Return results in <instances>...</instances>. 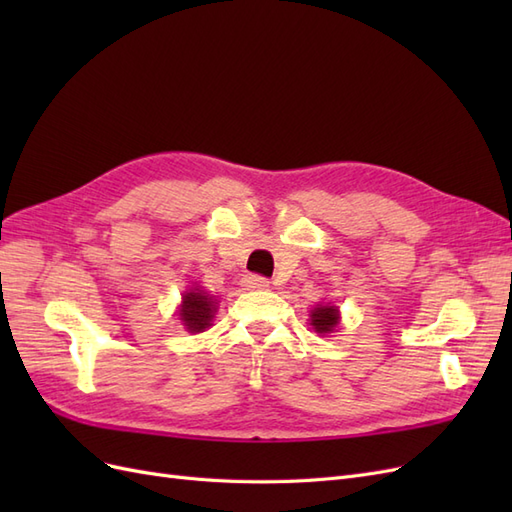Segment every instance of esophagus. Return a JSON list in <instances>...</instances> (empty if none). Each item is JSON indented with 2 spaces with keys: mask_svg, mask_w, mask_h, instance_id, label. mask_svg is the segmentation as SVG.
Segmentation results:
<instances>
[{
  "mask_svg": "<svg viewBox=\"0 0 512 512\" xmlns=\"http://www.w3.org/2000/svg\"><path fill=\"white\" fill-rule=\"evenodd\" d=\"M243 286L247 290H267L269 288V280L262 275H245L243 277Z\"/></svg>",
  "mask_w": 512,
  "mask_h": 512,
  "instance_id": "obj_1",
  "label": "esophagus"
}]
</instances>
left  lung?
Segmentation results:
<instances>
[{
  "mask_svg": "<svg viewBox=\"0 0 512 512\" xmlns=\"http://www.w3.org/2000/svg\"><path fill=\"white\" fill-rule=\"evenodd\" d=\"M309 324H312L316 333L329 335L337 329V324H339V309L331 303L316 305L312 312H309Z\"/></svg>",
  "mask_w": 512,
  "mask_h": 512,
  "instance_id": "1",
  "label": "left lung"
}]
</instances>
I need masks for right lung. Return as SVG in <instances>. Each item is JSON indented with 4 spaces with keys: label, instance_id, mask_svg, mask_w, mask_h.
<instances>
[{
    "label": "right lung",
    "instance_id": "right-lung-1",
    "mask_svg": "<svg viewBox=\"0 0 512 512\" xmlns=\"http://www.w3.org/2000/svg\"><path fill=\"white\" fill-rule=\"evenodd\" d=\"M218 312V299H213L203 288H190L183 292L179 305V320L188 333H203L211 327Z\"/></svg>",
    "mask_w": 512,
    "mask_h": 512
}]
</instances>
